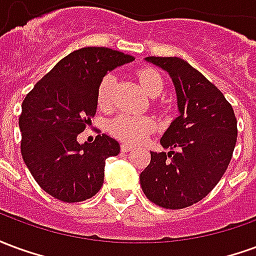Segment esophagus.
Segmentation results:
<instances>
[{
  "mask_svg": "<svg viewBox=\"0 0 256 256\" xmlns=\"http://www.w3.org/2000/svg\"><path fill=\"white\" fill-rule=\"evenodd\" d=\"M133 148H132V145H128V144H122L120 145V150L122 152H128V150H132Z\"/></svg>",
  "mask_w": 256,
  "mask_h": 256,
  "instance_id": "34e87169",
  "label": "esophagus"
}]
</instances>
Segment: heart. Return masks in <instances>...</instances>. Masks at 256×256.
<instances>
[{"instance_id": "b5f03b06", "label": "heart", "mask_w": 256, "mask_h": 256, "mask_svg": "<svg viewBox=\"0 0 256 256\" xmlns=\"http://www.w3.org/2000/svg\"><path fill=\"white\" fill-rule=\"evenodd\" d=\"M137 78L141 88L150 97L160 94L163 89V79L160 74L154 68H142L137 72ZM112 84L114 76L106 75L101 79L98 89H97V102L100 108H108L111 106ZM155 128V122L150 116H132L126 114H120L108 122V132L128 144H140L142 142L146 136L150 134Z\"/></svg>"}]
</instances>
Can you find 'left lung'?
Masks as SVG:
<instances>
[{"mask_svg":"<svg viewBox=\"0 0 256 256\" xmlns=\"http://www.w3.org/2000/svg\"><path fill=\"white\" fill-rule=\"evenodd\" d=\"M145 60L170 74L180 116L160 138L168 152H150L140 184L156 206L185 208L206 198L225 174L236 145V116L222 92L185 60Z\"/></svg>","mask_w":256,"mask_h":256,"instance_id":"1","label":"left lung"}]
</instances>
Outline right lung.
<instances>
[{
    "instance_id": "obj_1",
    "label": "right lung",
    "mask_w": 256,
    "mask_h": 256,
    "mask_svg": "<svg viewBox=\"0 0 256 256\" xmlns=\"http://www.w3.org/2000/svg\"><path fill=\"white\" fill-rule=\"evenodd\" d=\"M134 58L110 48H82L62 58L22 104L20 150L26 166L46 193L66 203L90 198L104 182L106 159L120 145L106 134L79 144L92 123L97 89L108 71Z\"/></svg>"
}]
</instances>
